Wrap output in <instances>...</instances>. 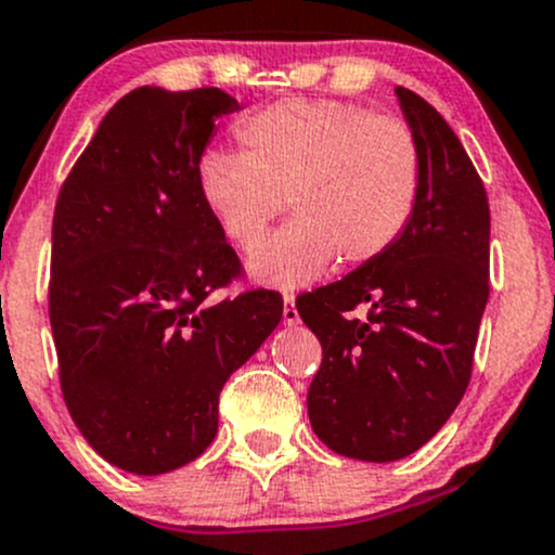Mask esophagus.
<instances>
[{
  "mask_svg": "<svg viewBox=\"0 0 555 555\" xmlns=\"http://www.w3.org/2000/svg\"><path fill=\"white\" fill-rule=\"evenodd\" d=\"M283 320L288 325L299 323V310H296V296L294 294H283Z\"/></svg>",
  "mask_w": 555,
  "mask_h": 555,
  "instance_id": "34e87169",
  "label": "esophagus"
}]
</instances>
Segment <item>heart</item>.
Returning a JSON list of instances; mask_svg holds the SVG:
<instances>
[{
    "instance_id": "heart-1",
    "label": "heart",
    "mask_w": 555,
    "mask_h": 555,
    "mask_svg": "<svg viewBox=\"0 0 555 555\" xmlns=\"http://www.w3.org/2000/svg\"><path fill=\"white\" fill-rule=\"evenodd\" d=\"M235 135L240 154L199 157L197 192L240 250L255 248L289 203L295 221L248 259L259 283L305 285L334 259L371 264L411 224L422 152L401 119L341 101L291 99L245 117Z\"/></svg>"
}]
</instances>
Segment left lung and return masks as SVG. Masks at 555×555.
<instances>
[{"label": "left lung", "mask_w": 555, "mask_h": 555, "mask_svg": "<svg viewBox=\"0 0 555 555\" xmlns=\"http://www.w3.org/2000/svg\"><path fill=\"white\" fill-rule=\"evenodd\" d=\"M422 152L411 224L371 264L301 294L320 339L307 414L331 451L396 462L425 447L460 405L489 299V199L447 119L396 88ZM365 304V321L349 312Z\"/></svg>", "instance_id": "left-lung-1"}]
</instances>
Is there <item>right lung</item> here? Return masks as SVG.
I'll list each match as a JSON object with an SVG mask.
<instances>
[{"mask_svg": "<svg viewBox=\"0 0 555 555\" xmlns=\"http://www.w3.org/2000/svg\"><path fill=\"white\" fill-rule=\"evenodd\" d=\"M237 101L219 88L130 90L61 186L50 325L74 425L106 462L159 476L219 430V392L283 318L278 291L210 294L240 275L205 210L197 163Z\"/></svg>", "mask_w": 555, "mask_h": 555, "instance_id": "1", "label": "right lung"}]
</instances>
